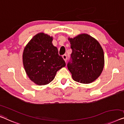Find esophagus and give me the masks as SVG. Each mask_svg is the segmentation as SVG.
<instances>
[{
    "label": "esophagus",
    "mask_w": 124,
    "mask_h": 124,
    "mask_svg": "<svg viewBox=\"0 0 124 124\" xmlns=\"http://www.w3.org/2000/svg\"><path fill=\"white\" fill-rule=\"evenodd\" d=\"M62 57H63V60L66 62V61H67V55H66V54H63L62 56Z\"/></svg>",
    "instance_id": "obj_1"
}]
</instances>
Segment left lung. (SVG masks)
I'll return each instance as SVG.
<instances>
[{"instance_id": "8db88e82", "label": "left lung", "mask_w": 124, "mask_h": 124, "mask_svg": "<svg viewBox=\"0 0 124 124\" xmlns=\"http://www.w3.org/2000/svg\"><path fill=\"white\" fill-rule=\"evenodd\" d=\"M72 50L68 69L74 81L90 84L100 76L104 66L103 49L97 40L87 34L69 38Z\"/></svg>"}]
</instances>
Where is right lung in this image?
I'll use <instances>...</instances> for the list:
<instances>
[{"label":"right lung","instance_id":"obj_1","mask_svg":"<svg viewBox=\"0 0 124 124\" xmlns=\"http://www.w3.org/2000/svg\"><path fill=\"white\" fill-rule=\"evenodd\" d=\"M52 37L43 33L33 37L24 49L23 62L28 76L38 85L48 84L54 78L57 72L66 66Z\"/></svg>","mask_w":124,"mask_h":124}]
</instances>
